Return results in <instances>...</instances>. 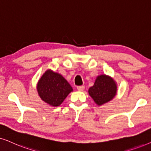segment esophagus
<instances>
[{
  "instance_id": "1",
  "label": "esophagus",
  "mask_w": 151,
  "mask_h": 151,
  "mask_svg": "<svg viewBox=\"0 0 151 151\" xmlns=\"http://www.w3.org/2000/svg\"><path fill=\"white\" fill-rule=\"evenodd\" d=\"M77 88L79 91H83V90L85 89V87H84L83 86H77Z\"/></svg>"
}]
</instances>
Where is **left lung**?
<instances>
[{"mask_svg":"<svg viewBox=\"0 0 151 151\" xmlns=\"http://www.w3.org/2000/svg\"><path fill=\"white\" fill-rule=\"evenodd\" d=\"M88 92L94 102L101 106L113 99L116 92V86L112 78L104 74L97 77Z\"/></svg>","mask_w":151,"mask_h":151,"instance_id":"obj_1","label":"left lung"}]
</instances>
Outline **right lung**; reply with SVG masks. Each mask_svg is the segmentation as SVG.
Instances as JSON below:
<instances>
[{
    "instance_id": "obj_1",
    "label": "right lung",
    "mask_w": 151,
    "mask_h": 151,
    "mask_svg": "<svg viewBox=\"0 0 151 151\" xmlns=\"http://www.w3.org/2000/svg\"><path fill=\"white\" fill-rule=\"evenodd\" d=\"M37 90L42 100L51 106H58L73 90L61 74L47 70L39 81Z\"/></svg>"
}]
</instances>
